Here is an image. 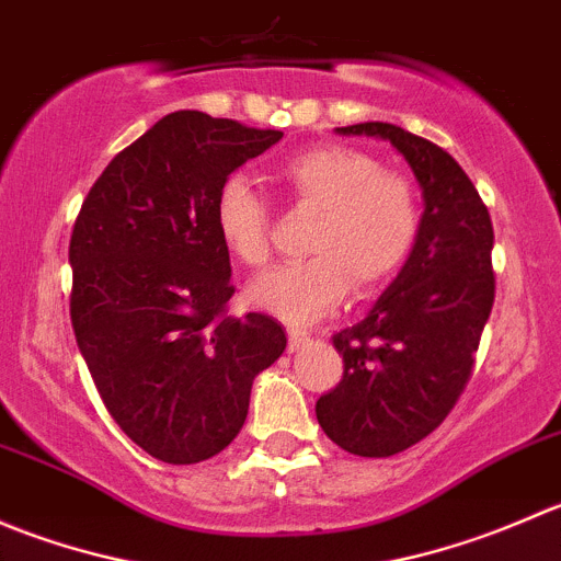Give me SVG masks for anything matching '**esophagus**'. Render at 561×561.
Instances as JSON below:
<instances>
[{
    "instance_id": "obj_1",
    "label": "esophagus",
    "mask_w": 561,
    "mask_h": 561,
    "mask_svg": "<svg viewBox=\"0 0 561 561\" xmlns=\"http://www.w3.org/2000/svg\"><path fill=\"white\" fill-rule=\"evenodd\" d=\"M304 342H309L307 331H301V328H287V350H290V353L301 350Z\"/></svg>"
}]
</instances>
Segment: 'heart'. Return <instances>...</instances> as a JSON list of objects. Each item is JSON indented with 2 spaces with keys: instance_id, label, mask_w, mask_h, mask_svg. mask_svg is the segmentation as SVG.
Wrapping results in <instances>:
<instances>
[{
  "instance_id": "heart-1",
  "label": "heart",
  "mask_w": 561,
  "mask_h": 561,
  "mask_svg": "<svg viewBox=\"0 0 561 561\" xmlns=\"http://www.w3.org/2000/svg\"><path fill=\"white\" fill-rule=\"evenodd\" d=\"M276 179L293 206L317 214L307 239L309 260L279 265L249 285L252 307L287 322H314L344 296H375L410 260L423 228L415 181L390 173L377 157L350 146H317L279 165ZM214 219L222 247L247 268L271 257L268 203L247 179L219 186Z\"/></svg>"
}]
</instances>
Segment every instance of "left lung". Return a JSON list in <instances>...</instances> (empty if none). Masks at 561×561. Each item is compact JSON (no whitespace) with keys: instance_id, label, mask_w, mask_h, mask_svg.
Segmentation results:
<instances>
[{"instance_id":"obj_1","label":"left lung","mask_w":561,"mask_h":561,"mask_svg":"<svg viewBox=\"0 0 561 561\" xmlns=\"http://www.w3.org/2000/svg\"><path fill=\"white\" fill-rule=\"evenodd\" d=\"M336 133L390 140L410 162L426 206L399 276L364 320L333 333L344 375L314 407L339 448L386 458L428 437L472 377L494 307V228L469 175L437 144L386 122Z\"/></svg>"}]
</instances>
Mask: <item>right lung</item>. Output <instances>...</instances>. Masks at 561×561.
<instances>
[{"label": "right lung", "mask_w": 561, "mask_h": 561, "mask_svg": "<svg viewBox=\"0 0 561 561\" xmlns=\"http://www.w3.org/2000/svg\"><path fill=\"white\" fill-rule=\"evenodd\" d=\"M201 111H175L118 151L70 239V320L100 399L165 463H197L241 432L254 377L285 353L268 314L230 317L219 186L279 144Z\"/></svg>", "instance_id": "obj_1"}]
</instances>
